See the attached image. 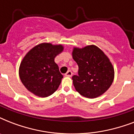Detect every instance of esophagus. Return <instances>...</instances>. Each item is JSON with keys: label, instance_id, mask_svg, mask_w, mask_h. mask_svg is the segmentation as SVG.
<instances>
[{"label": "esophagus", "instance_id": "obj_1", "mask_svg": "<svg viewBox=\"0 0 134 134\" xmlns=\"http://www.w3.org/2000/svg\"><path fill=\"white\" fill-rule=\"evenodd\" d=\"M72 74H72V72H71V71H68L67 73L65 74V76H67V77H71V76H72Z\"/></svg>", "mask_w": 134, "mask_h": 134}]
</instances>
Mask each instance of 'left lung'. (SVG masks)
<instances>
[{
	"label": "left lung",
	"mask_w": 134,
	"mask_h": 134,
	"mask_svg": "<svg viewBox=\"0 0 134 134\" xmlns=\"http://www.w3.org/2000/svg\"><path fill=\"white\" fill-rule=\"evenodd\" d=\"M72 58L79 66V75L73 76L76 90L89 99L105 93L114 80V68L110 59L95 45L74 47Z\"/></svg>",
	"instance_id": "obj_1"
}]
</instances>
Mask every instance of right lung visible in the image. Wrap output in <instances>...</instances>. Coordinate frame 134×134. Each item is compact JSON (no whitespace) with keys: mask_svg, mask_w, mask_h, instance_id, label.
<instances>
[{"mask_svg":"<svg viewBox=\"0 0 134 134\" xmlns=\"http://www.w3.org/2000/svg\"><path fill=\"white\" fill-rule=\"evenodd\" d=\"M63 50L62 44L44 42L26 53L20 64L19 75L28 91L40 97H48L56 91L63 76L54 60Z\"/></svg>","mask_w":134,"mask_h":134,"instance_id":"add662e5","label":"right lung"}]
</instances>
